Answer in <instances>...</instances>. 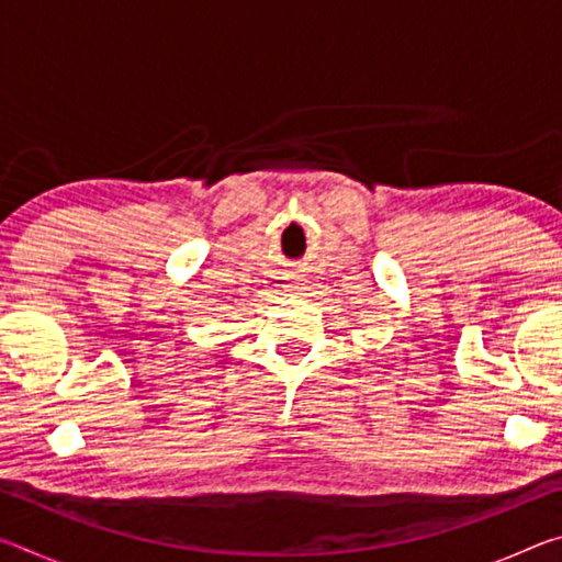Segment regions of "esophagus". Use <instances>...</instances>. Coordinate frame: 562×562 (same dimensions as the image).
Listing matches in <instances>:
<instances>
[{
  "mask_svg": "<svg viewBox=\"0 0 562 562\" xmlns=\"http://www.w3.org/2000/svg\"><path fill=\"white\" fill-rule=\"evenodd\" d=\"M288 288H297V282H294V280H292V284H288Z\"/></svg>",
  "mask_w": 562,
  "mask_h": 562,
  "instance_id": "obj_1",
  "label": "esophagus"
}]
</instances>
